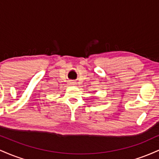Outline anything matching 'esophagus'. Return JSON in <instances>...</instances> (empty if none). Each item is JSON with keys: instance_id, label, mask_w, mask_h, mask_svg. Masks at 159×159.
I'll use <instances>...</instances> for the list:
<instances>
[{"instance_id": "34e87169", "label": "esophagus", "mask_w": 159, "mask_h": 159, "mask_svg": "<svg viewBox=\"0 0 159 159\" xmlns=\"http://www.w3.org/2000/svg\"><path fill=\"white\" fill-rule=\"evenodd\" d=\"M69 84H70V85H75V82L71 81V82H69Z\"/></svg>"}]
</instances>
